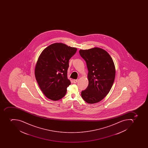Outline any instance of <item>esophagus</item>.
Listing matches in <instances>:
<instances>
[{
    "mask_svg": "<svg viewBox=\"0 0 148 148\" xmlns=\"http://www.w3.org/2000/svg\"><path fill=\"white\" fill-rule=\"evenodd\" d=\"M73 82L74 83H76L77 82H78V80H77V79H74V80H73Z\"/></svg>",
    "mask_w": 148,
    "mask_h": 148,
    "instance_id": "1",
    "label": "esophagus"
}]
</instances>
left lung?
Listing matches in <instances>:
<instances>
[{"mask_svg":"<svg viewBox=\"0 0 148 148\" xmlns=\"http://www.w3.org/2000/svg\"><path fill=\"white\" fill-rule=\"evenodd\" d=\"M79 53L88 70V86L81 95L87 103H96L107 95L113 85L116 73L114 62L109 54L101 48L81 49Z\"/></svg>","mask_w":148,"mask_h":148,"instance_id":"obj_1","label":"left lung"}]
</instances>
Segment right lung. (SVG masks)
<instances>
[{
    "label": "right lung",
    "instance_id": "right-lung-1",
    "mask_svg": "<svg viewBox=\"0 0 148 148\" xmlns=\"http://www.w3.org/2000/svg\"><path fill=\"white\" fill-rule=\"evenodd\" d=\"M77 49L62 43L51 44L41 53L35 66V75L41 91L47 98H63L71 82L67 77L69 60Z\"/></svg>",
    "mask_w": 148,
    "mask_h": 148
}]
</instances>
